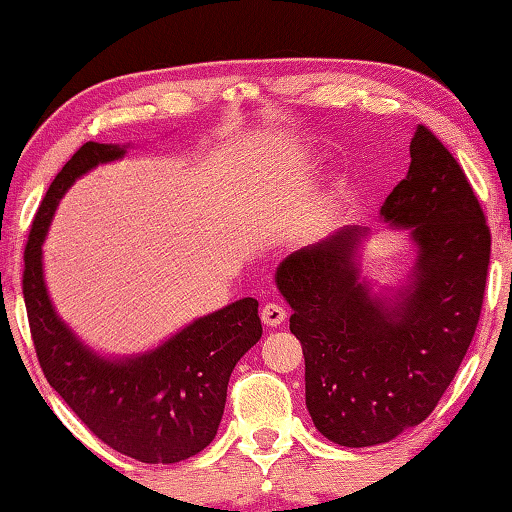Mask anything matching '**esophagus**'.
<instances>
[{
	"mask_svg": "<svg viewBox=\"0 0 512 512\" xmlns=\"http://www.w3.org/2000/svg\"><path fill=\"white\" fill-rule=\"evenodd\" d=\"M286 320V311L282 304L277 302H266L262 309V322L266 327H280V324Z\"/></svg>",
	"mask_w": 512,
	"mask_h": 512,
	"instance_id": "34e87169",
	"label": "esophagus"
}]
</instances>
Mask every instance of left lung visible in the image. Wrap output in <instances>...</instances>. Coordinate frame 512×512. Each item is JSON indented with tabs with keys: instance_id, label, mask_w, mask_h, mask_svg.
<instances>
[{
	"instance_id": "1",
	"label": "left lung",
	"mask_w": 512,
	"mask_h": 512,
	"mask_svg": "<svg viewBox=\"0 0 512 512\" xmlns=\"http://www.w3.org/2000/svg\"><path fill=\"white\" fill-rule=\"evenodd\" d=\"M410 170L380 208L416 246L410 284L394 300L360 280L365 228L345 226L295 250L275 282L302 342L306 407L345 448L392 441L423 423L475 336L490 264V230L457 159L418 125Z\"/></svg>"
}]
</instances>
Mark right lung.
<instances>
[{
	"mask_svg": "<svg viewBox=\"0 0 512 512\" xmlns=\"http://www.w3.org/2000/svg\"><path fill=\"white\" fill-rule=\"evenodd\" d=\"M125 145L85 143L55 176L24 250L22 291L37 360L49 385L102 443L143 463H176L217 434L232 369L262 338L257 300L244 297L132 358H105L58 318L46 291L42 244L76 179L123 159Z\"/></svg>",
	"mask_w": 512,
	"mask_h": 512,
	"instance_id": "obj_1",
	"label": "right lung"
}]
</instances>
